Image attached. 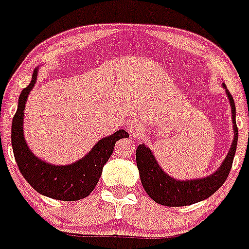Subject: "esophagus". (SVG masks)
<instances>
[{
	"mask_svg": "<svg viewBox=\"0 0 249 249\" xmlns=\"http://www.w3.org/2000/svg\"><path fill=\"white\" fill-rule=\"evenodd\" d=\"M127 131L129 132V135L133 136V137H138L143 133V127L137 121H131L127 126Z\"/></svg>",
	"mask_w": 249,
	"mask_h": 249,
	"instance_id": "1",
	"label": "esophagus"
}]
</instances>
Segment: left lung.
I'll list each match as a JSON object with an SVG mask.
<instances>
[{
	"instance_id": "left-lung-1",
	"label": "left lung",
	"mask_w": 249,
	"mask_h": 249,
	"mask_svg": "<svg viewBox=\"0 0 249 249\" xmlns=\"http://www.w3.org/2000/svg\"><path fill=\"white\" fill-rule=\"evenodd\" d=\"M223 87L226 89L228 100H230L234 137H233L232 146H231L227 156L219 166V168L212 175L207 176L204 178H197V179L179 181V179H176V178L171 177L164 172L148 147H146L144 144H140L137 147L136 162H137L138 171H140L141 182H142V186H143L147 195L156 203L167 207L190 206V204L197 203V202H201L211 197L227 179L231 168H232L233 158L236 155L238 128H237L236 123L234 100L228 92L227 87L224 85Z\"/></svg>"
}]
</instances>
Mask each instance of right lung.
I'll return each mask as SVG.
<instances>
[{
  "label": "right lung",
  "instance_id": "obj_1",
  "mask_svg": "<svg viewBox=\"0 0 249 249\" xmlns=\"http://www.w3.org/2000/svg\"><path fill=\"white\" fill-rule=\"evenodd\" d=\"M36 81L37 70H35L31 83L19 94L17 112L12 121L11 143L15 160L19 172L39 195L58 201H78L89 196L97 186L103 166L112 156L116 142L129 135L124 129L114 132L98 141L85 157L71 164L54 166L39 160L30 151L23 136V111Z\"/></svg>",
  "mask_w": 249,
  "mask_h": 249
}]
</instances>
